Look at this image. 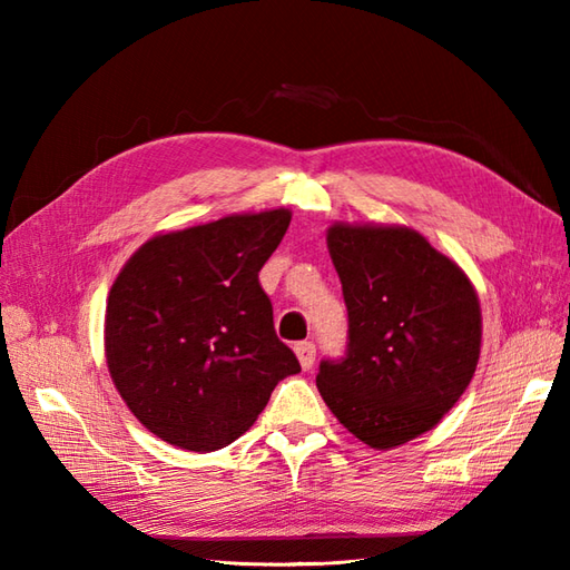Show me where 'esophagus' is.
Segmentation results:
<instances>
[{"mask_svg": "<svg viewBox=\"0 0 570 570\" xmlns=\"http://www.w3.org/2000/svg\"><path fill=\"white\" fill-rule=\"evenodd\" d=\"M294 350H296V357L301 362V367L311 370L313 362H316V345H313V343H298Z\"/></svg>", "mask_w": 570, "mask_h": 570, "instance_id": "obj_1", "label": "esophagus"}]
</instances>
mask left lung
I'll use <instances>...</instances> for the list:
<instances>
[{"instance_id":"left-lung-1","label":"left lung","mask_w":570,"mask_h":570,"mask_svg":"<svg viewBox=\"0 0 570 570\" xmlns=\"http://www.w3.org/2000/svg\"><path fill=\"white\" fill-rule=\"evenodd\" d=\"M347 306V355L321 362L323 402L377 451L431 431L475 374L482 313L460 266L404 225L325 233Z\"/></svg>"}]
</instances>
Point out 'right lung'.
<instances>
[{
	"mask_svg": "<svg viewBox=\"0 0 570 570\" xmlns=\"http://www.w3.org/2000/svg\"><path fill=\"white\" fill-rule=\"evenodd\" d=\"M292 210L235 213L149 237L107 296L105 360L131 414L161 441L210 453L239 439L301 372L276 337L259 269Z\"/></svg>",
	"mask_w": 570,
	"mask_h": 570,
	"instance_id": "1",
	"label": "right lung"
}]
</instances>
